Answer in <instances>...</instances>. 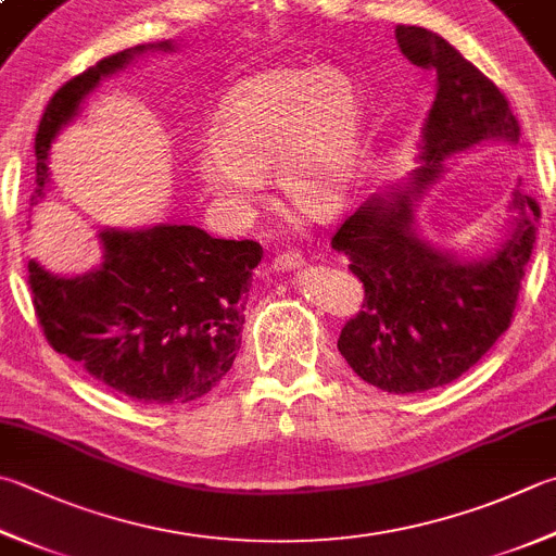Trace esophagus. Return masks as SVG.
I'll return each mask as SVG.
<instances>
[{"label":"esophagus","mask_w":556,"mask_h":556,"mask_svg":"<svg viewBox=\"0 0 556 556\" xmlns=\"http://www.w3.org/2000/svg\"><path fill=\"white\" fill-rule=\"evenodd\" d=\"M302 264H305V256H302L295 249L280 251V254L270 258V268L274 270H292V268H300Z\"/></svg>","instance_id":"esophagus-1"}]
</instances>
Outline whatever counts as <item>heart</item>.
I'll list each match as a JSON object with an SVG mask.
<instances>
[{"mask_svg":"<svg viewBox=\"0 0 556 556\" xmlns=\"http://www.w3.org/2000/svg\"><path fill=\"white\" fill-rule=\"evenodd\" d=\"M365 106L355 84L329 70H288L247 81L225 101L217 142L195 156L203 186L244 211L264 193V172L290 205L337 207L358 179Z\"/></svg>","mask_w":556,"mask_h":556,"instance_id":"1","label":"heart"}]
</instances>
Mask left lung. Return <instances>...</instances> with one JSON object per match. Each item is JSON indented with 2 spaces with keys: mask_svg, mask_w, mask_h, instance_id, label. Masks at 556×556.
Instances as JSON below:
<instances>
[{
  "mask_svg": "<svg viewBox=\"0 0 556 556\" xmlns=\"http://www.w3.org/2000/svg\"><path fill=\"white\" fill-rule=\"evenodd\" d=\"M394 34L416 67L438 75L414 191L435 179L447 154L486 140H520L508 99L445 38L421 26H396ZM513 205L520 211L516 232L479 264H457L418 239L408 193L372 198L343 219L331 247L349 256L365 298L343 324L339 351L361 380L390 394L433 390L465 375L504 337L540 223L535 198L516 193Z\"/></svg>",
  "mask_w": 556,
  "mask_h": 556,
  "instance_id": "left-lung-1",
  "label": "left lung"
}]
</instances>
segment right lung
Listing matches in <instances>:
<instances>
[{"label":"right lung","mask_w":556,"mask_h":556,"mask_svg":"<svg viewBox=\"0 0 556 556\" xmlns=\"http://www.w3.org/2000/svg\"><path fill=\"white\" fill-rule=\"evenodd\" d=\"M160 48H172L160 43ZM144 46L99 60L52 93L36 132V193L48 150L101 77ZM106 258L93 274L58 278L36 261L28 286L43 337L93 380L132 402L188 404L219 384L242 345L251 274L264 249L254 239H215L191 225L101 232Z\"/></svg>","instance_id":"1"}]
</instances>
